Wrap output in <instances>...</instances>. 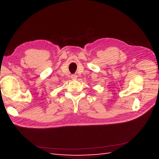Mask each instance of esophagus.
<instances>
[{
  "label": "esophagus",
  "mask_w": 159,
  "mask_h": 159,
  "mask_svg": "<svg viewBox=\"0 0 159 159\" xmlns=\"http://www.w3.org/2000/svg\"><path fill=\"white\" fill-rule=\"evenodd\" d=\"M71 78H72V80H76L77 79V75H75V74H73V75L71 76Z\"/></svg>",
  "instance_id": "obj_1"
}]
</instances>
